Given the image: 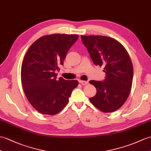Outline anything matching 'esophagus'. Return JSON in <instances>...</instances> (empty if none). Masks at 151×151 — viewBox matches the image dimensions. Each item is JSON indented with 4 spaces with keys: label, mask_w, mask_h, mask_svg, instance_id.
Wrapping results in <instances>:
<instances>
[{
    "label": "esophagus",
    "mask_w": 151,
    "mask_h": 151,
    "mask_svg": "<svg viewBox=\"0 0 151 151\" xmlns=\"http://www.w3.org/2000/svg\"><path fill=\"white\" fill-rule=\"evenodd\" d=\"M79 82L81 83L82 85H83V86H85V85H86V84L88 83V82H87V81H84V80H80Z\"/></svg>",
    "instance_id": "esophagus-1"
}]
</instances>
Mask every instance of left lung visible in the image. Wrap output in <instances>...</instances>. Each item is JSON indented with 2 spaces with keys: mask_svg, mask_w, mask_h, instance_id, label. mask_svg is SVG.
I'll use <instances>...</instances> for the list:
<instances>
[{
  "mask_svg": "<svg viewBox=\"0 0 151 151\" xmlns=\"http://www.w3.org/2000/svg\"><path fill=\"white\" fill-rule=\"evenodd\" d=\"M94 65L104 67V82L91 80L96 89L90 98L93 106L104 113H112L120 108L130 94L133 66L127 51L120 42L107 36L81 35Z\"/></svg>",
  "mask_w": 151,
  "mask_h": 151,
  "instance_id": "1",
  "label": "left lung"
}]
</instances>
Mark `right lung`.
Masks as SVG:
<instances>
[{"instance_id": "add662e5", "label": "right lung", "mask_w": 151, "mask_h": 151, "mask_svg": "<svg viewBox=\"0 0 151 151\" xmlns=\"http://www.w3.org/2000/svg\"><path fill=\"white\" fill-rule=\"evenodd\" d=\"M77 35L52 34L42 37L31 44L21 66V82L27 100L39 113L55 115L69 101L77 80L57 79L58 65L78 40Z\"/></svg>"}]
</instances>
